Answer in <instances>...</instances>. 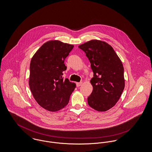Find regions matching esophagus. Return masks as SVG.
Listing matches in <instances>:
<instances>
[{
  "instance_id": "esophagus-1",
  "label": "esophagus",
  "mask_w": 152,
  "mask_h": 152,
  "mask_svg": "<svg viewBox=\"0 0 152 152\" xmlns=\"http://www.w3.org/2000/svg\"><path fill=\"white\" fill-rule=\"evenodd\" d=\"M82 82H77V83H76V86L77 87H80L81 85L82 84Z\"/></svg>"
}]
</instances>
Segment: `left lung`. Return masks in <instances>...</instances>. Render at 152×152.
I'll return each mask as SVG.
<instances>
[{
    "mask_svg": "<svg viewBox=\"0 0 152 152\" xmlns=\"http://www.w3.org/2000/svg\"><path fill=\"white\" fill-rule=\"evenodd\" d=\"M91 63L93 77V91L87 98L88 105L99 112L113 107L123 93L125 81L121 60L111 46L105 42L92 40L79 46Z\"/></svg>",
    "mask_w": 152,
    "mask_h": 152,
    "instance_id": "1",
    "label": "left lung"
}]
</instances>
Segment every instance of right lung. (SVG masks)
I'll list each match as a JSON object with an SVG mask.
<instances>
[{
	"label": "right lung",
	"instance_id": "1",
	"mask_svg": "<svg viewBox=\"0 0 152 152\" xmlns=\"http://www.w3.org/2000/svg\"><path fill=\"white\" fill-rule=\"evenodd\" d=\"M73 47L58 40L48 41L31 59L29 87L37 104L48 111L66 106L76 87L75 83L62 77L66 69L64 61Z\"/></svg>",
	"mask_w": 152,
	"mask_h": 152
}]
</instances>
